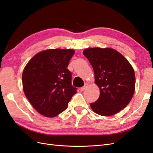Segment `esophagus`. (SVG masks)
<instances>
[{
    "mask_svg": "<svg viewBox=\"0 0 153 153\" xmlns=\"http://www.w3.org/2000/svg\"><path fill=\"white\" fill-rule=\"evenodd\" d=\"M87 87H88V85L87 84H85V85L83 87H81L80 88V90H81V91H85V89H86V88H87Z\"/></svg>",
    "mask_w": 153,
    "mask_h": 153,
    "instance_id": "34e87169",
    "label": "esophagus"
}]
</instances>
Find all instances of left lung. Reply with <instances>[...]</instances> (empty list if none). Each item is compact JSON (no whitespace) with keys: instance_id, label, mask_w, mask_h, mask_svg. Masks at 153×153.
Listing matches in <instances>:
<instances>
[{"instance_id":"obj_1","label":"left lung","mask_w":153,"mask_h":153,"mask_svg":"<svg viewBox=\"0 0 153 153\" xmlns=\"http://www.w3.org/2000/svg\"><path fill=\"white\" fill-rule=\"evenodd\" d=\"M83 55L94 70L100 97L91 107L97 114L111 116L129 104L135 91L136 77L132 65L120 53L111 48H88Z\"/></svg>"}]
</instances>
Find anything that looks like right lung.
Wrapping results in <instances>:
<instances>
[{
	"label": "right lung",
	"instance_id": "right-lung-1",
	"mask_svg": "<svg viewBox=\"0 0 153 153\" xmlns=\"http://www.w3.org/2000/svg\"><path fill=\"white\" fill-rule=\"evenodd\" d=\"M75 51L52 49L42 51L25 67L22 82L25 94L41 115L54 117L68 108L77 93L67 67Z\"/></svg>",
	"mask_w": 153,
	"mask_h": 153
}]
</instances>
